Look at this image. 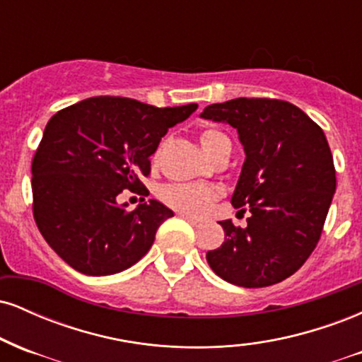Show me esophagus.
Listing matches in <instances>:
<instances>
[{
    "mask_svg": "<svg viewBox=\"0 0 362 362\" xmlns=\"http://www.w3.org/2000/svg\"><path fill=\"white\" fill-rule=\"evenodd\" d=\"M180 218H184L185 221L192 224V226H199V224H201V221H199V219H195V218H192V216H189V214H180Z\"/></svg>",
    "mask_w": 362,
    "mask_h": 362,
    "instance_id": "esophagus-1",
    "label": "esophagus"
}]
</instances>
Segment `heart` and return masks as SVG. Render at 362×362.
<instances>
[{"label":"heart","instance_id":"1","mask_svg":"<svg viewBox=\"0 0 362 362\" xmlns=\"http://www.w3.org/2000/svg\"><path fill=\"white\" fill-rule=\"evenodd\" d=\"M201 144L207 155L213 156L219 148L231 143L230 138L223 131H219L218 127H206L201 132ZM160 199L165 204L180 211V213L201 216L218 199V190L206 184L175 182V184H167L161 187Z\"/></svg>","mask_w":362,"mask_h":362}]
</instances>
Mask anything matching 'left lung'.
<instances>
[{
	"label": "left lung",
	"instance_id": "8db88e82",
	"mask_svg": "<svg viewBox=\"0 0 362 362\" xmlns=\"http://www.w3.org/2000/svg\"><path fill=\"white\" fill-rule=\"evenodd\" d=\"M201 117L238 131L247 158L231 204L250 211L247 228L230 219L219 223L224 242L207 252V264L242 288L288 279L317 247L337 185L322 127L296 105L276 98L213 103Z\"/></svg>",
	"mask_w": 362,
	"mask_h": 362
}]
</instances>
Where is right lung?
Segmentation results:
<instances>
[{"instance_id":"add662e5","label":"right lung","mask_w":362,"mask_h":362,"mask_svg":"<svg viewBox=\"0 0 362 362\" xmlns=\"http://www.w3.org/2000/svg\"><path fill=\"white\" fill-rule=\"evenodd\" d=\"M195 109L91 97L52 115L32 160V207L45 242L74 271L110 276L146 255L173 213L155 199L129 211L117 195L148 192L149 156Z\"/></svg>"}]
</instances>
